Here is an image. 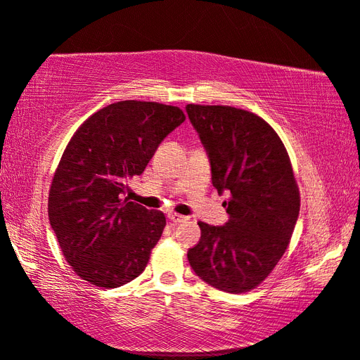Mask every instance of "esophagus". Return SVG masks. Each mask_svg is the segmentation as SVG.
<instances>
[{
	"label": "esophagus",
	"mask_w": 360,
	"mask_h": 360,
	"mask_svg": "<svg viewBox=\"0 0 360 360\" xmlns=\"http://www.w3.org/2000/svg\"><path fill=\"white\" fill-rule=\"evenodd\" d=\"M167 218H169V221L172 223V224H180V223H185L186 221V217H184V215H179V213H175V212H170L169 215H167Z\"/></svg>",
	"instance_id": "esophagus-1"
}]
</instances>
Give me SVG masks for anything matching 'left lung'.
I'll return each instance as SVG.
<instances>
[{
  "label": "left lung",
  "mask_w": 360,
  "mask_h": 360,
  "mask_svg": "<svg viewBox=\"0 0 360 360\" xmlns=\"http://www.w3.org/2000/svg\"><path fill=\"white\" fill-rule=\"evenodd\" d=\"M186 113L210 158L212 184L229 191L224 226L199 221L188 261L219 291L248 292L272 274L291 242L299 186L285 143L266 120L231 105L188 104Z\"/></svg>",
  "instance_id": "obj_1"
}]
</instances>
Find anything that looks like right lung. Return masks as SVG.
<instances>
[{"mask_svg": "<svg viewBox=\"0 0 360 360\" xmlns=\"http://www.w3.org/2000/svg\"><path fill=\"white\" fill-rule=\"evenodd\" d=\"M185 118L175 105L118 101L74 132L50 185L49 219L63 256L82 280L118 288L147 267L166 217L123 194Z\"/></svg>", "mask_w": 360, "mask_h": 360, "instance_id": "obj_1", "label": "right lung"}]
</instances>
